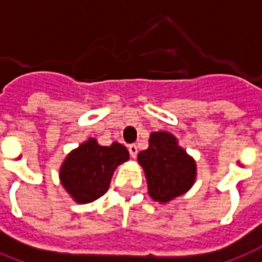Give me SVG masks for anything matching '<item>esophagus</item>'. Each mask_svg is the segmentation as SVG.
Listing matches in <instances>:
<instances>
[{"mask_svg": "<svg viewBox=\"0 0 262 262\" xmlns=\"http://www.w3.org/2000/svg\"><path fill=\"white\" fill-rule=\"evenodd\" d=\"M137 151H139V150H137L136 144H129V153H130V156L133 157V159L137 156Z\"/></svg>", "mask_w": 262, "mask_h": 262, "instance_id": "esophagus-1", "label": "esophagus"}]
</instances>
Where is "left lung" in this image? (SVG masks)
Instances as JSON below:
<instances>
[{"label":"left lung","instance_id":"8db88e82","mask_svg":"<svg viewBox=\"0 0 262 262\" xmlns=\"http://www.w3.org/2000/svg\"><path fill=\"white\" fill-rule=\"evenodd\" d=\"M151 199L167 203L184 194L195 180V162L167 132H153L149 147L137 155Z\"/></svg>","mask_w":262,"mask_h":262}]
</instances>
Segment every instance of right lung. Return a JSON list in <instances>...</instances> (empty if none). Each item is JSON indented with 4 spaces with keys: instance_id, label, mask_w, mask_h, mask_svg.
<instances>
[{
    "instance_id": "obj_1",
    "label": "right lung",
    "mask_w": 262,
    "mask_h": 262,
    "mask_svg": "<svg viewBox=\"0 0 262 262\" xmlns=\"http://www.w3.org/2000/svg\"><path fill=\"white\" fill-rule=\"evenodd\" d=\"M126 160H129V151L125 146H100L95 139H89L71 151L62 164V186L75 201L91 203L107 191L113 171Z\"/></svg>"
}]
</instances>
